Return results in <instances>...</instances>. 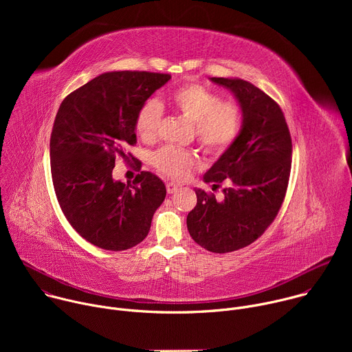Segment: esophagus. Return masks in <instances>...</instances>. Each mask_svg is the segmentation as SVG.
Returning <instances> with one entry per match:
<instances>
[{
  "instance_id": "obj_1",
  "label": "esophagus",
  "mask_w": 352,
  "mask_h": 352,
  "mask_svg": "<svg viewBox=\"0 0 352 352\" xmlns=\"http://www.w3.org/2000/svg\"><path fill=\"white\" fill-rule=\"evenodd\" d=\"M166 186H167V192H168V193H174V192L179 188V185L175 184V182H168Z\"/></svg>"
}]
</instances>
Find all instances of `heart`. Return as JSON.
<instances>
[{
	"instance_id": "obj_1",
	"label": "heart",
	"mask_w": 352,
	"mask_h": 352,
	"mask_svg": "<svg viewBox=\"0 0 352 352\" xmlns=\"http://www.w3.org/2000/svg\"><path fill=\"white\" fill-rule=\"evenodd\" d=\"M170 107L193 124L195 138L206 152L220 155L236 140L243 125L239 104L223 102L214 91L199 83L177 87L168 96ZM163 110L156 100H148L136 114L135 131L144 142L157 138ZM152 164L164 175L185 178L196 164V157L186 148L163 146L152 155Z\"/></svg>"
}]
</instances>
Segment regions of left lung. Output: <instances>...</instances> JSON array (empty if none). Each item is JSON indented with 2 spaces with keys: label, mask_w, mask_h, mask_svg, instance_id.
Instances as JSON below:
<instances>
[{
  "label": "left lung",
  "mask_w": 352,
  "mask_h": 352,
  "mask_svg": "<svg viewBox=\"0 0 352 352\" xmlns=\"http://www.w3.org/2000/svg\"><path fill=\"white\" fill-rule=\"evenodd\" d=\"M230 89L243 113L236 140L204 175L223 197L195 189L197 202L188 213L192 239L214 254L234 252L255 242L274 221L285 197L292 143L280 106L243 79L210 78Z\"/></svg>",
  "instance_id": "obj_1"
}]
</instances>
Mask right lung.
I'll use <instances>...</instances> for the list:
<instances>
[{
	"label": "right lung",
	"mask_w": 352,
	"mask_h": 352,
	"mask_svg": "<svg viewBox=\"0 0 352 352\" xmlns=\"http://www.w3.org/2000/svg\"><path fill=\"white\" fill-rule=\"evenodd\" d=\"M171 79L146 71L106 72L69 93L50 138V163L58 204L87 242L125 250L142 242L166 197V185L141 171L132 184L112 179L117 155L140 170L128 146L136 143L135 120L146 100Z\"/></svg>",
	"instance_id": "right-lung-1"
}]
</instances>
